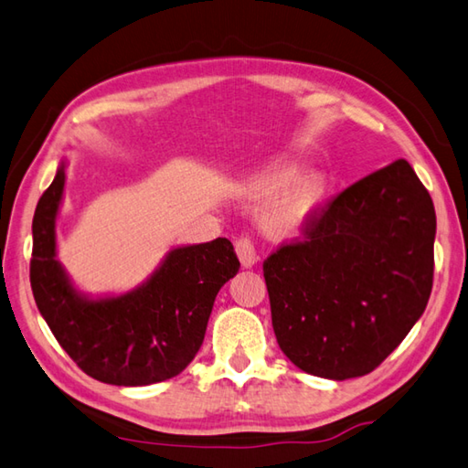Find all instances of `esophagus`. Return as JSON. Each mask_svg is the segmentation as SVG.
<instances>
[{
  "instance_id": "obj_1",
  "label": "esophagus",
  "mask_w": 468,
  "mask_h": 468,
  "mask_svg": "<svg viewBox=\"0 0 468 468\" xmlns=\"http://www.w3.org/2000/svg\"><path fill=\"white\" fill-rule=\"evenodd\" d=\"M235 251H237V258H239L245 270H250L255 263H258V253H255V247L250 239H247V237H241V239L235 243Z\"/></svg>"
}]
</instances>
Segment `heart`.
I'll return each mask as SVG.
<instances>
[{
  "mask_svg": "<svg viewBox=\"0 0 468 468\" xmlns=\"http://www.w3.org/2000/svg\"><path fill=\"white\" fill-rule=\"evenodd\" d=\"M331 182L320 172L300 176V166L292 160L278 162L255 178L250 197L276 200L265 213L263 227L273 237H292L313 221L324 205Z\"/></svg>",
  "mask_w": 468,
  "mask_h": 468,
  "instance_id": "heart-1",
  "label": "heart"
}]
</instances>
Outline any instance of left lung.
Returning a JSON list of instances; mask_svg holds the SVG:
<instances>
[{
	"instance_id": "8db88e82",
	"label": "left lung",
	"mask_w": 468,
	"mask_h": 468,
	"mask_svg": "<svg viewBox=\"0 0 468 468\" xmlns=\"http://www.w3.org/2000/svg\"><path fill=\"white\" fill-rule=\"evenodd\" d=\"M304 241L263 263L280 349L316 378L371 373L424 314L436 213L406 160L369 174L320 208Z\"/></svg>"
}]
</instances>
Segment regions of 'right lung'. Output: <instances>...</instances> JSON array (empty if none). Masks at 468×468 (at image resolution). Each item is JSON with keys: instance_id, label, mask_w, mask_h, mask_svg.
<instances>
[{"instance_id": "1", "label": "right lung", "mask_w": 468, "mask_h": 468, "mask_svg": "<svg viewBox=\"0 0 468 468\" xmlns=\"http://www.w3.org/2000/svg\"><path fill=\"white\" fill-rule=\"evenodd\" d=\"M67 164H58L32 221L36 306L62 349L93 379L140 388L176 378L205 341L218 290L239 271L231 241L217 237L172 247L135 288L122 294H87L57 258Z\"/></svg>"}]
</instances>
